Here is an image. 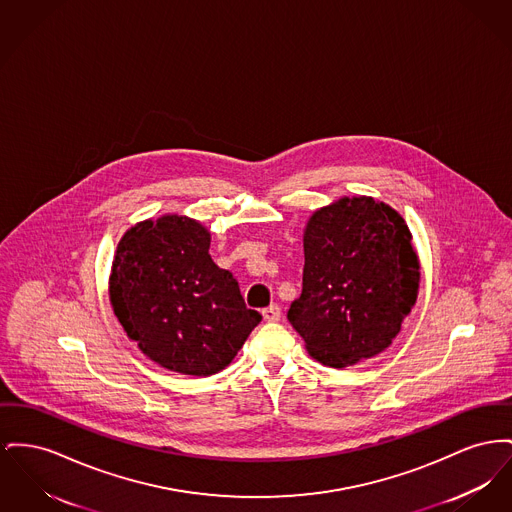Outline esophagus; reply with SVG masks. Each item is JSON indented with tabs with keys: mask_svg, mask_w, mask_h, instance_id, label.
<instances>
[{
	"mask_svg": "<svg viewBox=\"0 0 512 512\" xmlns=\"http://www.w3.org/2000/svg\"><path fill=\"white\" fill-rule=\"evenodd\" d=\"M263 317H265V321H278L280 319V307L276 303H271L269 307L263 309Z\"/></svg>",
	"mask_w": 512,
	"mask_h": 512,
	"instance_id": "esophagus-1",
	"label": "esophagus"
}]
</instances>
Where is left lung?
<instances>
[{"instance_id": "1", "label": "left lung", "mask_w": 512, "mask_h": 512, "mask_svg": "<svg viewBox=\"0 0 512 512\" xmlns=\"http://www.w3.org/2000/svg\"><path fill=\"white\" fill-rule=\"evenodd\" d=\"M303 255L288 321L309 354L340 369L389 348L420 288L404 218L371 197H344L309 218Z\"/></svg>"}]
</instances>
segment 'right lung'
<instances>
[{"instance_id":"1","label":"right lung","mask_w":512,"mask_h":512,"mask_svg":"<svg viewBox=\"0 0 512 512\" xmlns=\"http://www.w3.org/2000/svg\"><path fill=\"white\" fill-rule=\"evenodd\" d=\"M209 247V230L187 216L145 220L121 238L110 276L127 336L158 365L195 377L224 369L263 319Z\"/></svg>"}]
</instances>
